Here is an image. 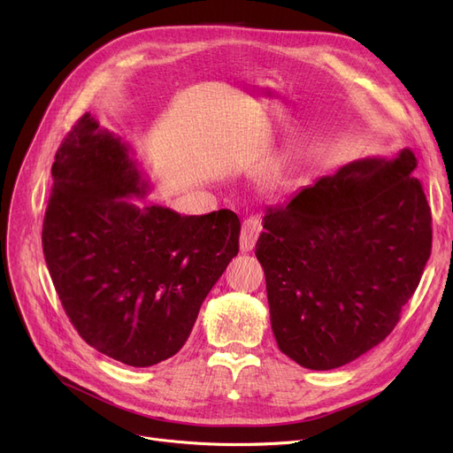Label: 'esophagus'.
Returning a JSON list of instances; mask_svg holds the SVG:
<instances>
[{"label": "esophagus", "instance_id": "34e87169", "mask_svg": "<svg viewBox=\"0 0 453 453\" xmlns=\"http://www.w3.org/2000/svg\"><path fill=\"white\" fill-rule=\"evenodd\" d=\"M260 231H263V226L257 219H248L242 222V229H241V251L248 253L255 248L257 239Z\"/></svg>", "mask_w": 453, "mask_h": 453}]
</instances>
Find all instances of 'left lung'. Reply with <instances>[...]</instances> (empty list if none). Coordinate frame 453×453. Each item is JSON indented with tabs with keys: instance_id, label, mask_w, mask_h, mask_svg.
<instances>
[{
	"instance_id": "8db88e82",
	"label": "left lung",
	"mask_w": 453,
	"mask_h": 453,
	"mask_svg": "<svg viewBox=\"0 0 453 453\" xmlns=\"http://www.w3.org/2000/svg\"><path fill=\"white\" fill-rule=\"evenodd\" d=\"M410 149L352 161L268 209L255 255L280 352L314 371L384 342L432 253V209Z\"/></svg>"
}]
</instances>
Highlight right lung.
Returning a JSON list of instances; mask_svg holds the SVG:
<instances>
[{"label":"right lung","mask_w":453,"mask_h":453,"mask_svg":"<svg viewBox=\"0 0 453 453\" xmlns=\"http://www.w3.org/2000/svg\"><path fill=\"white\" fill-rule=\"evenodd\" d=\"M51 176L42 244L69 321L121 364L171 358L239 253V217L135 205L130 198L145 196L149 181L127 142L89 113L62 141Z\"/></svg>","instance_id":"obj_1"}]
</instances>
